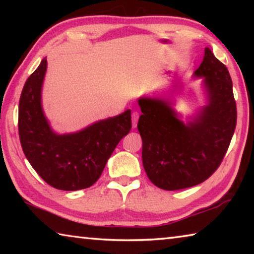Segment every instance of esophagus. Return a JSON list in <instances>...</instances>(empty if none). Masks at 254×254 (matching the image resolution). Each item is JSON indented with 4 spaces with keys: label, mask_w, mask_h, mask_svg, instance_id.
<instances>
[{
    "label": "esophagus",
    "mask_w": 254,
    "mask_h": 254,
    "mask_svg": "<svg viewBox=\"0 0 254 254\" xmlns=\"http://www.w3.org/2000/svg\"><path fill=\"white\" fill-rule=\"evenodd\" d=\"M137 120H139V113L137 112H133L132 113V127H135L136 124H137Z\"/></svg>",
    "instance_id": "1"
}]
</instances>
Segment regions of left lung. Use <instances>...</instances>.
<instances>
[{
	"instance_id": "1",
	"label": "left lung",
	"mask_w": 254,
	"mask_h": 254,
	"mask_svg": "<svg viewBox=\"0 0 254 254\" xmlns=\"http://www.w3.org/2000/svg\"><path fill=\"white\" fill-rule=\"evenodd\" d=\"M194 75L204 77L208 104L191 122L180 121L165 100L142 97L137 102L145 174L165 190L189 188L209 178L220 167L236 127L233 85L224 64L206 48Z\"/></svg>"
}]
</instances>
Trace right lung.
<instances>
[{
  "mask_svg": "<svg viewBox=\"0 0 254 254\" xmlns=\"http://www.w3.org/2000/svg\"><path fill=\"white\" fill-rule=\"evenodd\" d=\"M47 59L25 81L19 102V136L38 175L60 190L88 188L101 177L115 147L132 127L131 111L102 120L70 134H57L41 106Z\"/></svg>",
  "mask_w": 254,
  "mask_h": 254,
  "instance_id": "1",
  "label": "right lung"
}]
</instances>
